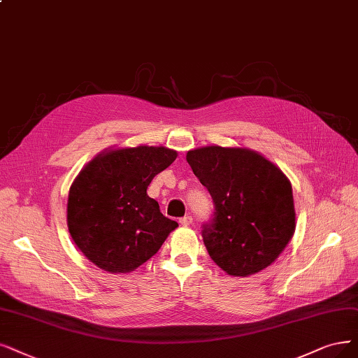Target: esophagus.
<instances>
[{
    "instance_id": "34e87169",
    "label": "esophagus",
    "mask_w": 358,
    "mask_h": 358,
    "mask_svg": "<svg viewBox=\"0 0 358 358\" xmlns=\"http://www.w3.org/2000/svg\"><path fill=\"white\" fill-rule=\"evenodd\" d=\"M193 222V218L190 217V215H186V217H182V218H180V224L181 226H184V227H187V226H190V224Z\"/></svg>"
}]
</instances>
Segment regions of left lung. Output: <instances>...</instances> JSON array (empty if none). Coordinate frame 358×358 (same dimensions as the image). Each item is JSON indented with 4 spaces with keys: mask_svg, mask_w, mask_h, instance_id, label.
Listing matches in <instances>:
<instances>
[{
    "mask_svg": "<svg viewBox=\"0 0 358 358\" xmlns=\"http://www.w3.org/2000/svg\"><path fill=\"white\" fill-rule=\"evenodd\" d=\"M186 159L214 201L202 230L209 257L234 277L271 266L295 233L292 186L282 169L243 148L206 145Z\"/></svg>",
    "mask_w": 358,
    "mask_h": 358,
    "instance_id": "1",
    "label": "left lung"
}]
</instances>
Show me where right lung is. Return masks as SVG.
<instances>
[{
    "instance_id": "obj_1",
    "label": "right lung",
    "mask_w": 358,
    "mask_h": 358,
    "mask_svg": "<svg viewBox=\"0 0 358 358\" xmlns=\"http://www.w3.org/2000/svg\"><path fill=\"white\" fill-rule=\"evenodd\" d=\"M176 157L177 152L164 145L110 149L79 172L68 197V229L94 266L109 273L134 271L178 227L148 196L153 177Z\"/></svg>"
}]
</instances>
